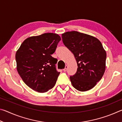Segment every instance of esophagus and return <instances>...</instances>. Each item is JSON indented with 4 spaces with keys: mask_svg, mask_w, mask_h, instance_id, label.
I'll list each match as a JSON object with an SVG mask.
<instances>
[{
    "mask_svg": "<svg viewBox=\"0 0 122 122\" xmlns=\"http://www.w3.org/2000/svg\"><path fill=\"white\" fill-rule=\"evenodd\" d=\"M67 68H68V66H67V65H66L65 66V69H63V71H67Z\"/></svg>",
    "mask_w": 122,
    "mask_h": 122,
    "instance_id": "1",
    "label": "esophagus"
}]
</instances>
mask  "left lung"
I'll use <instances>...</instances> for the list:
<instances>
[{"instance_id":"left-lung-1","label":"left lung","mask_w":122,"mask_h":122,"mask_svg":"<svg viewBox=\"0 0 122 122\" xmlns=\"http://www.w3.org/2000/svg\"><path fill=\"white\" fill-rule=\"evenodd\" d=\"M62 38L77 61V71L70 76L72 85L80 92L94 88L106 69L107 54L100 41L77 31L66 32L62 34Z\"/></svg>"}]
</instances>
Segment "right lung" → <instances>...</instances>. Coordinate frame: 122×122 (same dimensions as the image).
Masks as SVG:
<instances>
[{
  "label": "right lung",
  "instance_id": "obj_1",
  "mask_svg": "<svg viewBox=\"0 0 122 122\" xmlns=\"http://www.w3.org/2000/svg\"><path fill=\"white\" fill-rule=\"evenodd\" d=\"M60 40V36L53 33L31 36L24 41L16 51V69L32 89L42 93L54 86L60 73L55 67L57 59L51 55Z\"/></svg>",
  "mask_w": 122,
  "mask_h": 122
}]
</instances>
